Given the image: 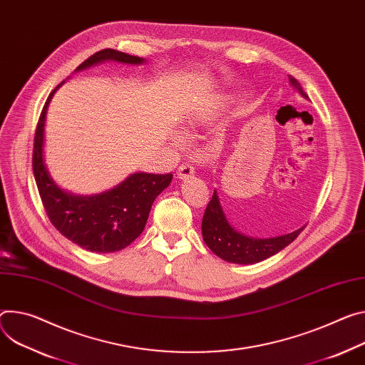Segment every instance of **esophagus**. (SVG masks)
I'll use <instances>...</instances> for the list:
<instances>
[{
  "mask_svg": "<svg viewBox=\"0 0 365 365\" xmlns=\"http://www.w3.org/2000/svg\"><path fill=\"white\" fill-rule=\"evenodd\" d=\"M193 175H195V168H193L192 164H189V163L180 164V168H179V170H178V178H179L180 180H186V179L192 178Z\"/></svg>",
  "mask_w": 365,
  "mask_h": 365,
  "instance_id": "obj_1",
  "label": "esophagus"
}]
</instances>
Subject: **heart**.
Masks as SVG:
<instances>
[{
	"instance_id": "b5f03b06",
	"label": "heart",
	"mask_w": 365,
	"mask_h": 365,
	"mask_svg": "<svg viewBox=\"0 0 365 365\" xmlns=\"http://www.w3.org/2000/svg\"><path fill=\"white\" fill-rule=\"evenodd\" d=\"M211 109L208 108H204V109H196L193 110L192 113H189L183 122H182V128L183 130L186 132L187 135L193 134V132H196L197 129H201L204 125L208 123L210 118H211ZM172 143L175 147H183L185 145V138L180 135V134H175L172 137Z\"/></svg>"
}]
</instances>
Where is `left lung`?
<instances>
[{"label":"left lung","instance_id":"obj_1","mask_svg":"<svg viewBox=\"0 0 365 365\" xmlns=\"http://www.w3.org/2000/svg\"><path fill=\"white\" fill-rule=\"evenodd\" d=\"M288 78L297 93L309 101V96L303 90L302 84L291 76ZM304 227L292 231V233L269 239L246 236L230 224L221 207L218 192L214 190L202 218V237L211 252L222 260L239 264H252L281 252L298 237Z\"/></svg>","mask_w":365,"mask_h":365}]
</instances>
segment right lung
<instances>
[{
    "label": "right lung",
    "instance_id": "right-lung-1",
    "mask_svg": "<svg viewBox=\"0 0 365 365\" xmlns=\"http://www.w3.org/2000/svg\"><path fill=\"white\" fill-rule=\"evenodd\" d=\"M115 61L129 65L145 63L144 58L115 49H102L78 65L77 71L93 65ZM62 81L43 106L33 148V173L46 214L62 236L88 252L110 253L129 246L147 224L155 197L168 187L172 173H132L115 187L96 195H74L52 179L45 163V123L49 103Z\"/></svg>",
    "mask_w": 365,
    "mask_h": 365
}]
</instances>
